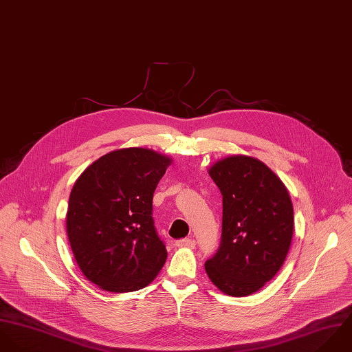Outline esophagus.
<instances>
[{"label": "esophagus", "mask_w": 352, "mask_h": 352, "mask_svg": "<svg viewBox=\"0 0 352 352\" xmlns=\"http://www.w3.org/2000/svg\"><path fill=\"white\" fill-rule=\"evenodd\" d=\"M175 246L178 248H189V249H193L196 246V242L190 238H184V239H179L175 242Z\"/></svg>", "instance_id": "34e87169"}]
</instances>
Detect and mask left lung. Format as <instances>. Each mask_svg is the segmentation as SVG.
Here are the masks:
<instances>
[{
  "mask_svg": "<svg viewBox=\"0 0 352 352\" xmlns=\"http://www.w3.org/2000/svg\"><path fill=\"white\" fill-rule=\"evenodd\" d=\"M223 196L221 242L207 260L212 283L230 296L261 289L281 268L294 232V208L280 178L261 160L232 155L208 170Z\"/></svg>",
  "mask_w": 352,
  "mask_h": 352,
  "instance_id": "left-lung-1",
  "label": "left lung"
}]
</instances>
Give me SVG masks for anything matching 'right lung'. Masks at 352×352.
<instances>
[{"label":"right lung","instance_id":"obj_1","mask_svg":"<svg viewBox=\"0 0 352 352\" xmlns=\"http://www.w3.org/2000/svg\"><path fill=\"white\" fill-rule=\"evenodd\" d=\"M148 148H122L89 164L76 179L67 232L84 276L110 292L146 287L167 250L152 219L153 192L171 164Z\"/></svg>","mask_w":352,"mask_h":352}]
</instances>
